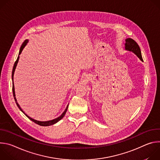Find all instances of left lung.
<instances>
[{"label": "left lung", "mask_w": 160, "mask_h": 160, "mask_svg": "<svg viewBox=\"0 0 160 160\" xmlns=\"http://www.w3.org/2000/svg\"><path fill=\"white\" fill-rule=\"evenodd\" d=\"M125 41H126V43H125V49L130 51H132L133 52H134L137 56H138V58L142 61H143L141 49L139 46V45L137 43V42L135 40H133V39L130 38H127L125 40Z\"/></svg>", "instance_id": "8db88e82"}]
</instances>
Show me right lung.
Returning <instances> with one entry per match:
<instances>
[{"label":"right lung","mask_w":160,"mask_h":160,"mask_svg":"<svg viewBox=\"0 0 160 160\" xmlns=\"http://www.w3.org/2000/svg\"><path fill=\"white\" fill-rule=\"evenodd\" d=\"M28 40H26L23 43H22V44L21 45V48H20V50H19V55L21 53V52H22V49H24V48L25 47V45H27V43H28ZM19 56L18 57V58H17V59H16V61H15V62H14V66H13V68H12V93H13V96H14V100H15V101H16V104H17V106H18V107L19 108V109L23 112L25 115L30 119V120H31L32 122H33L34 123H37V124H38V125H41V126H49V125H53V124H54V123H57L58 122H59L60 120H61L63 117H64V115L66 114V111H67V109H68V107L66 108V109H65V111H64V112L62 114V115L60 116V117H59L58 118H56V119H54V120H49V121H47V122H40V121H37V120H34V119H33V118H30V117H28L27 114L22 111V109H21V108H20V106H19V105L18 104V103L17 102V101H16V97H15V92H14V83H13V76H14V71H15V69H16V65H17V63H18V60H19Z\"/></svg>","instance_id":"obj_1"}]
</instances>
